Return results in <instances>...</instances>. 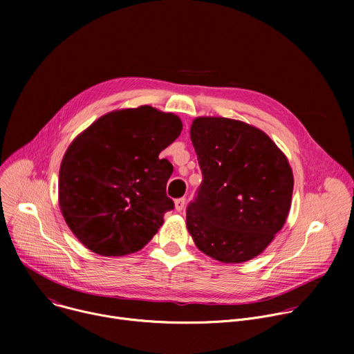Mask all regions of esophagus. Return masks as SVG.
Returning a JSON list of instances; mask_svg holds the SVG:
<instances>
[{
	"mask_svg": "<svg viewBox=\"0 0 354 354\" xmlns=\"http://www.w3.org/2000/svg\"><path fill=\"white\" fill-rule=\"evenodd\" d=\"M185 206H186V198H185V197L178 198V200L175 201V210H176L178 213H180V212L185 209Z\"/></svg>",
	"mask_w": 354,
	"mask_h": 354,
	"instance_id": "esophagus-1",
	"label": "esophagus"
}]
</instances>
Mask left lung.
I'll return each instance as SVG.
<instances>
[{
  "instance_id": "obj_1",
  "label": "left lung",
  "mask_w": 354,
  "mask_h": 354,
  "mask_svg": "<svg viewBox=\"0 0 354 354\" xmlns=\"http://www.w3.org/2000/svg\"><path fill=\"white\" fill-rule=\"evenodd\" d=\"M190 140L203 174L186 212L196 246L223 263L257 258L291 207L294 176L287 157L265 131L235 119L196 118Z\"/></svg>"
}]
</instances>
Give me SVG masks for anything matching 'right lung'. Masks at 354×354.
Here are the masks:
<instances>
[{"label": "right lung", "instance_id": "obj_1", "mask_svg": "<svg viewBox=\"0 0 354 354\" xmlns=\"http://www.w3.org/2000/svg\"><path fill=\"white\" fill-rule=\"evenodd\" d=\"M182 127L179 116L142 105L100 116L74 138L60 165L59 206L84 246L123 257L153 239L174 209V167L160 154Z\"/></svg>", "mask_w": 354, "mask_h": 354}]
</instances>
